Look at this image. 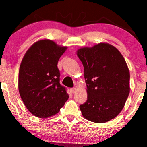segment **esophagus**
Segmentation results:
<instances>
[{
  "mask_svg": "<svg viewBox=\"0 0 147 147\" xmlns=\"http://www.w3.org/2000/svg\"><path fill=\"white\" fill-rule=\"evenodd\" d=\"M77 89L76 88H71V91H72V93H75V92H77Z\"/></svg>",
  "mask_w": 147,
  "mask_h": 147,
  "instance_id": "esophagus-1",
  "label": "esophagus"
}]
</instances>
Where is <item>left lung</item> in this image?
Returning a JSON list of instances; mask_svg holds the SVG:
<instances>
[{"mask_svg": "<svg viewBox=\"0 0 147 147\" xmlns=\"http://www.w3.org/2000/svg\"><path fill=\"white\" fill-rule=\"evenodd\" d=\"M84 68L88 97L79 106L88 120L105 123L124 108L129 92L130 73L122 54L109 43L77 50Z\"/></svg>", "mask_w": 147, "mask_h": 147, "instance_id": "1", "label": "left lung"}]
</instances>
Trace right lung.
<instances>
[{
  "instance_id": "add662e5",
  "label": "right lung",
  "mask_w": 147,
  "mask_h": 147,
  "mask_svg": "<svg viewBox=\"0 0 147 147\" xmlns=\"http://www.w3.org/2000/svg\"><path fill=\"white\" fill-rule=\"evenodd\" d=\"M67 47L48 39L36 42L25 53L18 73V90L25 106L38 117L55 115L69 96L60 84L58 61Z\"/></svg>"
}]
</instances>
